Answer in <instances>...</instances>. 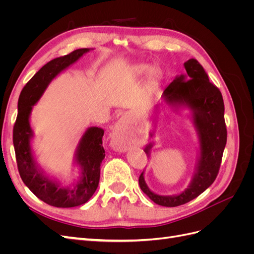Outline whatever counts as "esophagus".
Segmentation results:
<instances>
[{
    "mask_svg": "<svg viewBox=\"0 0 254 254\" xmlns=\"http://www.w3.org/2000/svg\"><path fill=\"white\" fill-rule=\"evenodd\" d=\"M111 146L118 151H126L130 146V131L128 130L127 121L120 120L115 124L110 134Z\"/></svg>",
    "mask_w": 254,
    "mask_h": 254,
    "instance_id": "obj_1",
    "label": "esophagus"
}]
</instances>
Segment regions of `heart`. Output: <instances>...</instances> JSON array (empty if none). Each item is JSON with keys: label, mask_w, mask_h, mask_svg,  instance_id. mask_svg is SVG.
<instances>
[{"label": "heart", "mask_w": 254, "mask_h": 254, "mask_svg": "<svg viewBox=\"0 0 254 254\" xmlns=\"http://www.w3.org/2000/svg\"><path fill=\"white\" fill-rule=\"evenodd\" d=\"M150 71V66L148 64H136L131 68V74L133 76H143L145 74H147ZM151 78L152 79H158L160 77V72L158 70H152L151 73Z\"/></svg>", "instance_id": "obj_1"}]
</instances>
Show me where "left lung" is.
Instances as JSON below:
<instances>
[{
	"instance_id": "8db88e82",
	"label": "left lung",
	"mask_w": 254,
	"mask_h": 254,
	"mask_svg": "<svg viewBox=\"0 0 254 254\" xmlns=\"http://www.w3.org/2000/svg\"><path fill=\"white\" fill-rule=\"evenodd\" d=\"M187 74L178 75L164 90V102L176 110L187 108L198 135L199 155L196 170L189 187L182 193L162 196L149 190L144 179L139 178L141 190L151 200L163 206H178L198 197L215 181L219 171L222 153L227 143L225 105L219 89L210 82L209 76L196 59L184 63ZM153 131L150 132V136ZM153 143L144 151L148 157Z\"/></svg>"
}]
</instances>
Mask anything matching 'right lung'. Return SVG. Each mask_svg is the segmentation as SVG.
Wrapping results in <instances>:
<instances>
[{"mask_svg":"<svg viewBox=\"0 0 254 254\" xmlns=\"http://www.w3.org/2000/svg\"><path fill=\"white\" fill-rule=\"evenodd\" d=\"M91 50L93 49H79L51 60L25 84L19 96L12 137L18 170L25 186L40 200L53 206H78L86 203L95 193L101 176V163L105 158L104 129L89 127L84 131L74 157V163L80 167V176L77 181L64 186L45 174L36 162L32 148L34 131L29 122L30 113L51 81Z\"/></svg>","mask_w":254,"mask_h":254,"instance_id":"right-lung-1","label":"right lung"}]
</instances>
